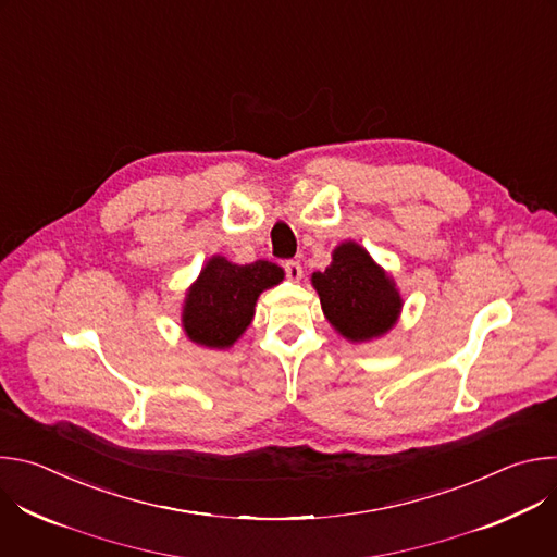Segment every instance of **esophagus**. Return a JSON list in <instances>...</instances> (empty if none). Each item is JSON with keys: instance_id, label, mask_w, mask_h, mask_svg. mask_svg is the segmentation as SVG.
Wrapping results in <instances>:
<instances>
[{"instance_id": "obj_1", "label": "esophagus", "mask_w": 557, "mask_h": 557, "mask_svg": "<svg viewBox=\"0 0 557 557\" xmlns=\"http://www.w3.org/2000/svg\"><path fill=\"white\" fill-rule=\"evenodd\" d=\"M284 271H286V277H288L290 282H299V280H301V275H304L301 264H299V262H295V260H288V262L284 264Z\"/></svg>"}]
</instances>
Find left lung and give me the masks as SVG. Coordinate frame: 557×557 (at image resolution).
Masks as SVG:
<instances>
[{"label":"left lung","mask_w":557,"mask_h":557,"mask_svg":"<svg viewBox=\"0 0 557 557\" xmlns=\"http://www.w3.org/2000/svg\"><path fill=\"white\" fill-rule=\"evenodd\" d=\"M331 326L352 344L385 335L404 306L394 280L357 243H342L324 273L310 277Z\"/></svg>","instance_id":"obj_1"}]
</instances>
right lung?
I'll return each instance as SVG.
<instances>
[{
	"mask_svg": "<svg viewBox=\"0 0 557 557\" xmlns=\"http://www.w3.org/2000/svg\"><path fill=\"white\" fill-rule=\"evenodd\" d=\"M282 280L284 271L273 262L233 264L213 256L185 297L183 329L187 337L205 348H231L249 329L260 293Z\"/></svg>",
	"mask_w": 557,
	"mask_h": 557,
	"instance_id": "add662e5",
	"label": "right lung"
}]
</instances>
